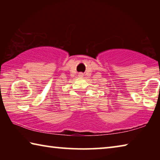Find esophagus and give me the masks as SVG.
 Masks as SVG:
<instances>
[{"label": "esophagus", "mask_w": 160, "mask_h": 160, "mask_svg": "<svg viewBox=\"0 0 160 160\" xmlns=\"http://www.w3.org/2000/svg\"><path fill=\"white\" fill-rule=\"evenodd\" d=\"M79 76H80V77H82V76H83L82 73H80V74H79Z\"/></svg>", "instance_id": "34e87169"}]
</instances>
